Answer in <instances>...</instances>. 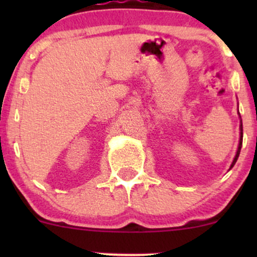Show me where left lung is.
<instances>
[{
    "label": "left lung",
    "instance_id": "left-lung-1",
    "mask_svg": "<svg viewBox=\"0 0 257 257\" xmlns=\"http://www.w3.org/2000/svg\"><path fill=\"white\" fill-rule=\"evenodd\" d=\"M241 143H243V125H241V123H240V140H239V146H238V150H237V155H235L234 159H233V162H232V164H231V168H232L233 166H234V164H235V162H237L238 157H239L240 149H241Z\"/></svg>",
    "mask_w": 257,
    "mask_h": 257
}]
</instances>
